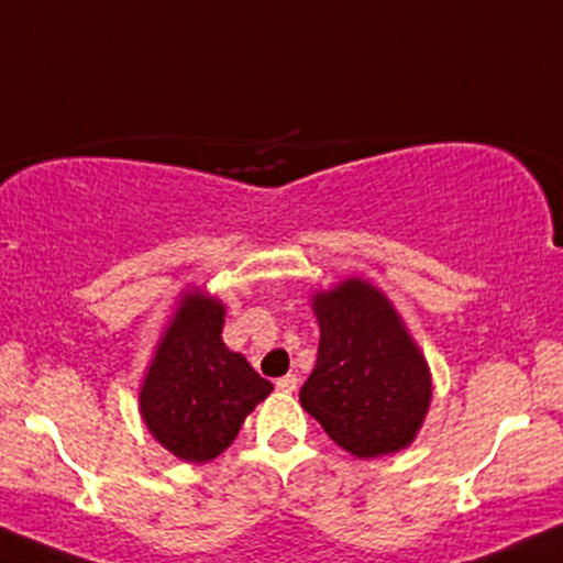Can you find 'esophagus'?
<instances>
[{
    "label": "esophagus",
    "mask_w": 563,
    "mask_h": 563,
    "mask_svg": "<svg viewBox=\"0 0 563 563\" xmlns=\"http://www.w3.org/2000/svg\"><path fill=\"white\" fill-rule=\"evenodd\" d=\"M277 391H286V394H294L296 389H299V378L294 376V373H288V376L277 378Z\"/></svg>",
    "instance_id": "esophagus-1"
}]
</instances>
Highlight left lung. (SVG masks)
Listing matches in <instances>:
<instances>
[{
    "mask_svg": "<svg viewBox=\"0 0 563 563\" xmlns=\"http://www.w3.org/2000/svg\"><path fill=\"white\" fill-rule=\"evenodd\" d=\"M320 325L318 365L299 402L354 457L410 448L431 405L421 346L384 290L346 277L312 296Z\"/></svg>",
    "mask_w": 563,
    "mask_h": 563,
    "instance_id": "8db88e82",
    "label": "left lung"
}]
</instances>
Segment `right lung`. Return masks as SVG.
I'll return each instance as SVG.
<instances>
[{"mask_svg": "<svg viewBox=\"0 0 563 563\" xmlns=\"http://www.w3.org/2000/svg\"><path fill=\"white\" fill-rule=\"evenodd\" d=\"M222 328L224 303L203 288H185L142 376V421L179 461H214L273 391L241 352L228 349Z\"/></svg>", "mask_w": 563, "mask_h": 563, "instance_id": "right-lung-1", "label": "right lung"}]
</instances>
